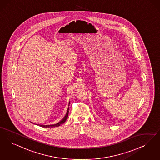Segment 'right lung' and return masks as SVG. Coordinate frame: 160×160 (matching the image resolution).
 I'll list each match as a JSON object with an SVG mask.
<instances>
[{"label":"right lung","instance_id":"right-lung-1","mask_svg":"<svg viewBox=\"0 0 160 160\" xmlns=\"http://www.w3.org/2000/svg\"><path fill=\"white\" fill-rule=\"evenodd\" d=\"M70 103L69 102V105H70ZM69 105H68V109H67V112H66V114L64 116V118H63L60 122H58L57 124H51V125H43V124L41 125V124H40V126H41V127H42V128H55V127H58V126H59L60 125H61L62 124L64 123V122H65V121L67 120V119L68 118V113H69Z\"/></svg>","mask_w":160,"mask_h":160}]
</instances>
